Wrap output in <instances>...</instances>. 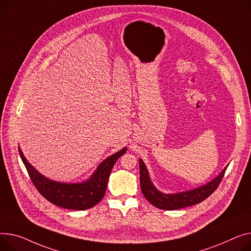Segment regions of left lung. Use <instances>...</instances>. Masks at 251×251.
<instances>
[{
	"label": "left lung",
	"mask_w": 251,
	"mask_h": 251,
	"mask_svg": "<svg viewBox=\"0 0 251 251\" xmlns=\"http://www.w3.org/2000/svg\"><path fill=\"white\" fill-rule=\"evenodd\" d=\"M226 168L217 176L214 179L209 181L206 185L199 187L197 189L181 192L176 194H164L159 192L150 180L148 171L142 159H139V171H140V188L142 194L149 203H151L158 209L161 210H176L190 207L199 204L206 200L211 194H213L218 188L219 183L224 177Z\"/></svg>",
	"instance_id": "obj_1"
}]
</instances>
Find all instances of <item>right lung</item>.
Returning <instances> with one entry per match:
<instances>
[{
  "mask_svg": "<svg viewBox=\"0 0 251 251\" xmlns=\"http://www.w3.org/2000/svg\"><path fill=\"white\" fill-rule=\"evenodd\" d=\"M126 150L127 148L124 147L120 151L107 157L88 180L77 183L58 182L45 177L28 162L20 147L19 153L33 185L47 201L64 209L87 210L96 206L105 196L113 166Z\"/></svg>",
  "mask_w": 251,
  "mask_h": 251,
  "instance_id": "add662e5",
  "label": "right lung"
}]
</instances>
